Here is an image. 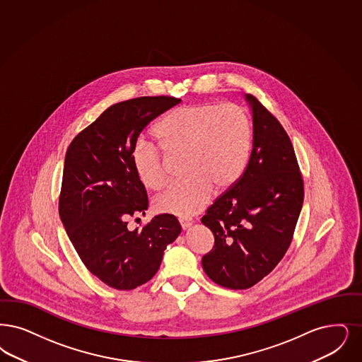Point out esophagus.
Instances as JSON below:
<instances>
[{
	"mask_svg": "<svg viewBox=\"0 0 362 362\" xmlns=\"http://www.w3.org/2000/svg\"><path fill=\"white\" fill-rule=\"evenodd\" d=\"M179 222H180V226L183 230H187L192 226V221H189V219H180Z\"/></svg>",
	"mask_w": 362,
	"mask_h": 362,
	"instance_id": "esophagus-1",
	"label": "esophagus"
}]
</instances>
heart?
Masks as SVG:
<instances>
[{
  "mask_svg": "<svg viewBox=\"0 0 362 362\" xmlns=\"http://www.w3.org/2000/svg\"><path fill=\"white\" fill-rule=\"evenodd\" d=\"M168 155H183V180L165 188L155 199L156 211L192 217L207 204L214 188L230 189L245 171L252 148V125L237 105L194 103L176 107L155 127ZM132 163L145 187L158 189L167 182L165 158L160 146L139 140Z\"/></svg>",
  "mask_w": 362,
  "mask_h": 362,
  "instance_id": "heart-1",
  "label": "heart"
}]
</instances>
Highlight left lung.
Instances as JSON below:
<instances>
[{"label":"left lung","instance_id":"1","mask_svg":"<svg viewBox=\"0 0 362 362\" xmlns=\"http://www.w3.org/2000/svg\"><path fill=\"white\" fill-rule=\"evenodd\" d=\"M245 101L253 122L245 173L202 218L214 234L203 271L230 289L249 288L275 268L303 206V179L288 134L253 95L245 94Z\"/></svg>","mask_w":362,"mask_h":362}]
</instances>
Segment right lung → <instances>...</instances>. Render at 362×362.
<instances>
[{"mask_svg": "<svg viewBox=\"0 0 362 362\" xmlns=\"http://www.w3.org/2000/svg\"><path fill=\"white\" fill-rule=\"evenodd\" d=\"M180 102L140 97L107 107L69 146L59 216L87 269L109 287L134 289L159 271L164 250L182 232L171 214H160L141 230L128 218L145 216L148 197L132 163L145 127Z\"/></svg>", "mask_w": 362, "mask_h": 362, "instance_id": "add662e5", "label": "right lung"}]
</instances>
